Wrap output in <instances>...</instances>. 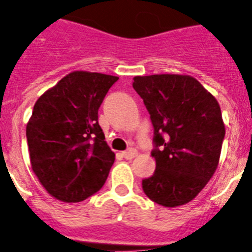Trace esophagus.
Here are the masks:
<instances>
[{"label":"esophagus","instance_id":"esophagus-1","mask_svg":"<svg viewBox=\"0 0 252 252\" xmlns=\"http://www.w3.org/2000/svg\"><path fill=\"white\" fill-rule=\"evenodd\" d=\"M121 155L125 158V159L131 160V159H133V158L136 157V155H137V151L135 150V149H128L127 151H124V153H122Z\"/></svg>","mask_w":252,"mask_h":252}]
</instances>
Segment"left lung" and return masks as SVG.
Listing matches in <instances>:
<instances>
[{
    "label": "left lung",
    "instance_id": "obj_1",
    "mask_svg": "<svg viewBox=\"0 0 252 252\" xmlns=\"http://www.w3.org/2000/svg\"><path fill=\"white\" fill-rule=\"evenodd\" d=\"M154 126L157 169L142 180L144 193L164 207L188 203L206 187L220 161L224 124L217 99L195 78L133 77Z\"/></svg>",
    "mask_w": 252,
    "mask_h": 252
}]
</instances>
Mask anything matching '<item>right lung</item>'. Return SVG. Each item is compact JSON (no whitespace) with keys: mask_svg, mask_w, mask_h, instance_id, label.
I'll return each instance as SVG.
<instances>
[{"mask_svg":"<svg viewBox=\"0 0 252 252\" xmlns=\"http://www.w3.org/2000/svg\"><path fill=\"white\" fill-rule=\"evenodd\" d=\"M119 77L75 70L40 95L26 126L31 168L46 192L66 203L103 187L115 153L104 141L98 110Z\"/></svg>","mask_w":252,"mask_h":252,"instance_id":"obj_1","label":"right lung"}]
</instances>
